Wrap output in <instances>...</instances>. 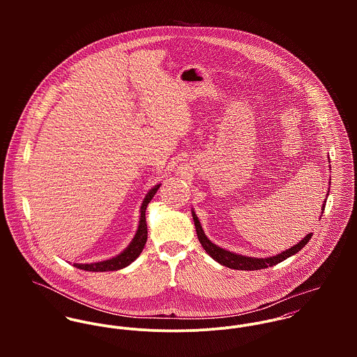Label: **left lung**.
Here are the masks:
<instances>
[{
  "instance_id": "1",
  "label": "left lung",
  "mask_w": 357,
  "mask_h": 357,
  "mask_svg": "<svg viewBox=\"0 0 357 357\" xmlns=\"http://www.w3.org/2000/svg\"><path fill=\"white\" fill-rule=\"evenodd\" d=\"M330 162V160H328ZM331 170V167H330ZM331 180V178H330ZM331 183V181H328ZM328 192H330V188L327 190V194H326V198L328 197ZM324 206H326V199L321 204V213H320V217H319V221L321 218V214L324 211ZM192 213V218H194V224H195V229H197V235H198V239L202 245V248L204 249V252L207 255H210L214 261H217L218 264L227 266V268H232V269H239V271H257V269H264V268H268V266H273L284 259H287L291 255H297L306 243L310 241L312 238V232L307 234L306 236L303 238V241H300L297 245L291 246L290 249H286L284 252L279 253V255H271V257H265V258H258V257H249V255H236L234 252H229V250H225L217 245H214L204 234V228L199 222V218L198 215L195 214V210L192 208L191 210Z\"/></svg>"
}]
</instances>
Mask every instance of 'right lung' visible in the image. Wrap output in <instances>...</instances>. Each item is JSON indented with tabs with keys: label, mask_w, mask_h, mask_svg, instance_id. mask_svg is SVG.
<instances>
[{
	"label": "right lung",
	"mask_w": 357,
	"mask_h": 357,
	"mask_svg": "<svg viewBox=\"0 0 357 357\" xmlns=\"http://www.w3.org/2000/svg\"><path fill=\"white\" fill-rule=\"evenodd\" d=\"M160 184L153 185V188L147 192V195L143 199V204L140 206V218H139V225L137 231L132 239V242L128 245V248L121 252L119 255H114L111 258L102 259V261H96V262H89V264H77L74 262L75 268L88 271V272H108V271H118L122 269L128 265H130L139 255H142L146 242H147V222H146V210L147 206L151 202L153 195L156 194L158 188Z\"/></svg>",
	"instance_id": "right-lung-1"
}]
</instances>
